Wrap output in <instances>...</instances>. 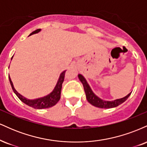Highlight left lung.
<instances>
[{
    "instance_id": "1",
    "label": "left lung",
    "mask_w": 147,
    "mask_h": 147,
    "mask_svg": "<svg viewBox=\"0 0 147 147\" xmlns=\"http://www.w3.org/2000/svg\"><path fill=\"white\" fill-rule=\"evenodd\" d=\"M78 77L79 80L81 81V82H82L84 86V90H85L86 96L88 102L90 103V104H92V106H96V107L101 108V109H111V108L117 107V106H119V104H122L123 102H125L126 99L129 98V97L131 94V92H130L129 94H128L127 95L125 96L124 97H123V98L117 99L113 101L103 100V99L99 98V97H97V96L92 92L90 86L88 84L86 79L84 78L83 75H82L81 74H79Z\"/></svg>"
}]
</instances>
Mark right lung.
Listing matches in <instances>:
<instances>
[{
	"instance_id": "1",
	"label": "right lung",
	"mask_w": 147,
	"mask_h": 147,
	"mask_svg": "<svg viewBox=\"0 0 147 147\" xmlns=\"http://www.w3.org/2000/svg\"><path fill=\"white\" fill-rule=\"evenodd\" d=\"M41 29H38L35 31H34L30 34L32 35L34 34H36L39 32L41 31ZM13 57H11V60L12 59ZM66 70H64L61 73L59 76V78L58 81H57V83L55 86V88L52 90V92H50V94L48 95L45 96V97H40V98H37L35 99H29L26 97H23V95H21V94H19L17 91L16 90V89L14 88V85H13L12 82H11V78L9 76V79L10 84H11V88H12V90L14 92V93L16 94V96L20 99V100L22 101L24 104H27L28 106H31V107L34 108V109H48V108L52 107V106H55L57 102L59 101L60 97H61V88H62V84H63V80H64V77H65V73Z\"/></svg>"
}]
</instances>
